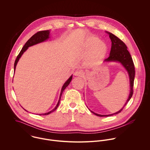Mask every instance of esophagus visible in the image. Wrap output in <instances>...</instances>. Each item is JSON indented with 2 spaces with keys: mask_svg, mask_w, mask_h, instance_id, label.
Returning a JSON list of instances; mask_svg holds the SVG:
<instances>
[{
  "mask_svg": "<svg viewBox=\"0 0 150 150\" xmlns=\"http://www.w3.org/2000/svg\"><path fill=\"white\" fill-rule=\"evenodd\" d=\"M84 74V73L81 70H76L74 73V75L77 77H82Z\"/></svg>",
  "mask_w": 150,
  "mask_h": 150,
  "instance_id": "1",
  "label": "esophagus"
}]
</instances>
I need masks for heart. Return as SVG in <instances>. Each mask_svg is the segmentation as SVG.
<instances>
[{"mask_svg": "<svg viewBox=\"0 0 150 150\" xmlns=\"http://www.w3.org/2000/svg\"><path fill=\"white\" fill-rule=\"evenodd\" d=\"M80 51L86 55V64L96 67L101 64L107 51L106 44L95 36H88L80 45Z\"/></svg>", "mask_w": 150, "mask_h": 150, "instance_id": "obj_1", "label": "heart"}]
</instances>
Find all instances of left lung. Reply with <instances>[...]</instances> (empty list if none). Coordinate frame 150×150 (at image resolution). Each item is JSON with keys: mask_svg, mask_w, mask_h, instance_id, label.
I'll use <instances>...</instances> for the list:
<instances>
[{"mask_svg": "<svg viewBox=\"0 0 150 150\" xmlns=\"http://www.w3.org/2000/svg\"><path fill=\"white\" fill-rule=\"evenodd\" d=\"M106 32L109 35V38L111 41V47L110 56L108 58L106 59L104 61V62L107 63V62H119L122 64V66L125 68V69L127 71L128 73L129 83H130V92H129L128 99H127L124 106L121 110H120L118 111L115 113L108 114V115H101V114H98L97 113H95L89 109L92 113L99 117L111 116L114 114H118L122 110L124 107L125 106V105H127V104L128 103L129 101L130 100V99H131L133 95V83H134V75H135L134 66L133 64V62L131 57V55L127 50L128 48L125 45V44L122 40H121L119 38H118L116 36L113 35L112 33L108 32Z\"/></svg>", "mask_w": 150, "mask_h": 150, "instance_id": "left-lung-1", "label": "left lung"}]
</instances>
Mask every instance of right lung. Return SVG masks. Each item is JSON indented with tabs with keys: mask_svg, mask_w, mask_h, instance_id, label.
Instances as JSON below:
<instances>
[{
	"mask_svg": "<svg viewBox=\"0 0 150 150\" xmlns=\"http://www.w3.org/2000/svg\"><path fill=\"white\" fill-rule=\"evenodd\" d=\"M50 30H43V31H40V32H38V33H35L34 35H33L27 42L26 43H25V44L23 45V47H22V48L21 51H20V54H18V55L17 56V58H16V60L15 61V63H14V73H15V70H16V66L17 64V63L18 62V61L20 60V58L21 57L22 54L26 51V50L29 47H31L32 45H34L35 44H39V43H42L44 42L46 40H47L50 37ZM72 77H73V75H71L69 78V79L65 82L64 84V86H62V89H61V93H60V96H59V100H58V102L57 105V106L55 107V108L54 109H52L51 111L48 112H46V113H43V114H39V115H48L50 114V113H51L52 112H53L54 111H55L59 105V103H60V101H61V96H62V93L64 92L65 88L67 86L69 85L70 83L71 82V80H72ZM24 109V108H23ZM25 111H26L27 112H28L27 110H26L25 109H24Z\"/></svg>",
	"mask_w": 150,
	"mask_h": 150,
	"instance_id": "right-lung-1",
	"label": "right lung"
}]
</instances>
